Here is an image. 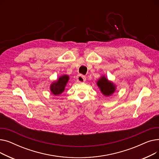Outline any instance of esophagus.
<instances>
[{
    "instance_id": "1",
    "label": "esophagus",
    "mask_w": 159,
    "mask_h": 159,
    "mask_svg": "<svg viewBox=\"0 0 159 159\" xmlns=\"http://www.w3.org/2000/svg\"><path fill=\"white\" fill-rule=\"evenodd\" d=\"M77 80L79 82H84L86 80V78L84 75L80 74L77 77Z\"/></svg>"
}]
</instances>
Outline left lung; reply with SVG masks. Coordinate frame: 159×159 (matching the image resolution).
Here are the masks:
<instances>
[{"label":"left lung","instance_id":"obj_1","mask_svg":"<svg viewBox=\"0 0 159 159\" xmlns=\"http://www.w3.org/2000/svg\"><path fill=\"white\" fill-rule=\"evenodd\" d=\"M97 85L102 95L106 97H109L113 95L116 89L114 83L108 80L104 75H102L98 79L97 81Z\"/></svg>","mask_w":159,"mask_h":159}]
</instances>
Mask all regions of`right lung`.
<instances>
[{"instance_id": "right-lung-1", "label": "right lung", "mask_w": 159, "mask_h": 159, "mask_svg": "<svg viewBox=\"0 0 159 159\" xmlns=\"http://www.w3.org/2000/svg\"><path fill=\"white\" fill-rule=\"evenodd\" d=\"M69 75H63L60 77H58L57 80L53 81L49 87L52 93L57 96L63 93L67 83L69 81Z\"/></svg>"}]
</instances>
